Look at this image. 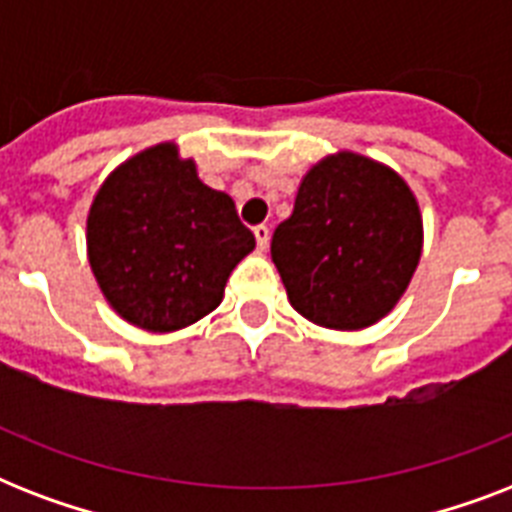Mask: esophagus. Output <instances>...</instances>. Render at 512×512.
<instances>
[{"label":"esophagus","mask_w":512,"mask_h":512,"mask_svg":"<svg viewBox=\"0 0 512 512\" xmlns=\"http://www.w3.org/2000/svg\"><path fill=\"white\" fill-rule=\"evenodd\" d=\"M255 241H257V249H260V252H265V249H268V241H271V231H268V225H257Z\"/></svg>","instance_id":"34e87169"}]
</instances>
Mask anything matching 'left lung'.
Returning <instances> with one entry per match:
<instances>
[{
  "instance_id": "obj_1",
  "label": "left lung",
  "mask_w": 512,
  "mask_h": 512,
  "mask_svg": "<svg viewBox=\"0 0 512 512\" xmlns=\"http://www.w3.org/2000/svg\"><path fill=\"white\" fill-rule=\"evenodd\" d=\"M422 255L417 196L393 167L337 151L300 180L271 257L289 305L324 329L358 332L404 297Z\"/></svg>"
}]
</instances>
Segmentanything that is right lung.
<instances>
[{"label": "right lung", "mask_w": 512, "mask_h": 512, "mask_svg": "<svg viewBox=\"0 0 512 512\" xmlns=\"http://www.w3.org/2000/svg\"><path fill=\"white\" fill-rule=\"evenodd\" d=\"M255 249L228 193L199 180L175 140L108 172L87 212V260L119 319L154 335L196 324Z\"/></svg>", "instance_id": "1"}]
</instances>
